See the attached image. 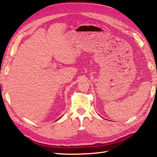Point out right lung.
<instances>
[{"label": "right lung", "instance_id": "right-lung-1", "mask_svg": "<svg viewBox=\"0 0 157 157\" xmlns=\"http://www.w3.org/2000/svg\"><path fill=\"white\" fill-rule=\"evenodd\" d=\"M60 118H61V117H60Z\"/></svg>", "mask_w": 157, "mask_h": 157}]
</instances>
